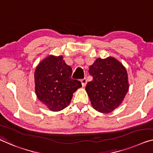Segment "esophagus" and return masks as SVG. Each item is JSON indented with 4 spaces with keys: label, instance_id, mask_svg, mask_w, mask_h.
Here are the masks:
<instances>
[{
    "label": "esophagus",
    "instance_id": "obj_1",
    "mask_svg": "<svg viewBox=\"0 0 153 153\" xmlns=\"http://www.w3.org/2000/svg\"><path fill=\"white\" fill-rule=\"evenodd\" d=\"M81 83H82V86L85 87L87 84V79L85 78H84L83 79H81Z\"/></svg>",
    "mask_w": 153,
    "mask_h": 153
}]
</instances>
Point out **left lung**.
<instances>
[{"instance_id":"8db88e82","label":"left lung","mask_w":153,"mask_h":153,"mask_svg":"<svg viewBox=\"0 0 153 153\" xmlns=\"http://www.w3.org/2000/svg\"><path fill=\"white\" fill-rule=\"evenodd\" d=\"M89 73L93 80L85 90L94 109L108 114L118 107L129 88L125 67L114 57L98 58L90 66Z\"/></svg>"}]
</instances>
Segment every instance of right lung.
I'll return each instance as SVG.
<instances>
[{
    "label": "right lung",
    "instance_id": "right-lung-1",
    "mask_svg": "<svg viewBox=\"0 0 153 153\" xmlns=\"http://www.w3.org/2000/svg\"><path fill=\"white\" fill-rule=\"evenodd\" d=\"M72 69L63 56L48 55L37 65L34 73L35 91L38 99L52 111L68 106L81 83L71 78Z\"/></svg>",
    "mask_w": 153,
    "mask_h": 153
}]
</instances>
